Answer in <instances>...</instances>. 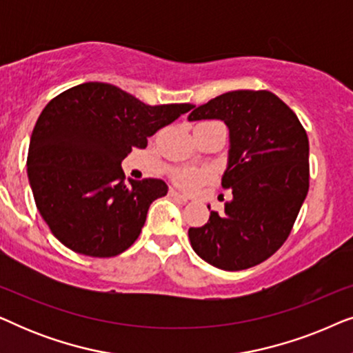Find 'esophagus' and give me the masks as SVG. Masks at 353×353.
I'll return each mask as SVG.
<instances>
[{"mask_svg": "<svg viewBox=\"0 0 353 353\" xmlns=\"http://www.w3.org/2000/svg\"><path fill=\"white\" fill-rule=\"evenodd\" d=\"M168 194H170V197H173V199H178V201H181V202H188V199H190V197H188L186 194H181V192H178L176 190H172L168 191Z\"/></svg>", "mask_w": 353, "mask_h": 353, "instance_id": "1", "label": "esophagus"}]
</instances>
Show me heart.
I'll return each instance as SVG.
<instances>
[{
    "label": "heart",
    "mask_w": 353,
    "mask_h": 353,
    "mask_svg": "<svg viewBox=\"0 0 353 353\" xmlns=\"http://www.w3.org/2000/svg\"><path fill=\"white\" fill-rule=\"evenodd\" d=\"M210 173L207 170H199V168H181L173 175V180L180 188L186 191H194L202 183L209 180Z\"/></svg>",
    "instance_id": "b5f03b06"
}]
</instances>
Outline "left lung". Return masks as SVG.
Returning <instances> with one entry per match:
<instances>
[{
    "label": "left lung",
    "instance_id": "left-lung-1",
    "mask_svg": "<svg viewBox=\"0 0 353 353\" xmlns=\"http://www.w3.org/2000/svg\"><path fill=\"white\" fill-rule=\"evenodd\" d=\"M188 120L219 119L230 128L221 186L233 192L225 212L190 228L194 252L216 268L238 272L276 252L291 233L308 192V138L297 115L267 90L220 94Z\"/></svg>",
    "mask_w": 353,
    "mask_h": 353
}]
</instances>
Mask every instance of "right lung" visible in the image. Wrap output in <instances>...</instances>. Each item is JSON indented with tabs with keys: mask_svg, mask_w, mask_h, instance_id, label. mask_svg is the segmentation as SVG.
Listing matches in <instances>:
<instances>
[{
	"mask_svg": "<svg viewBox=\"0 0 353 353\" xmlns=\"http://www.w3.org/2000/svg\"><path fill=\"white\" fill-rule=\"evenodd\" d=\"M191 104L148 105L101 81L77 85L43 109L33 128L27 173L37 209L65 248L115 257L138 239L148 209L167 194L157 178L125 181L120 163Z\"/></svg>",
	"mask_w": 353,
	"mask_h": 353,
	"instance_id": "obj_1",
	"label": "right lung"
}]
</instances>
